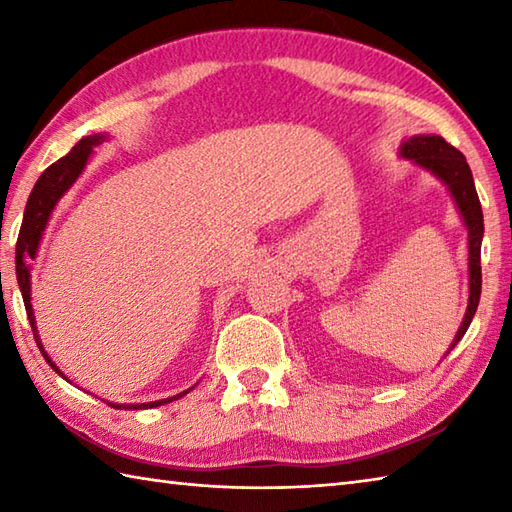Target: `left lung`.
Here are the masks:
<instances>
[{
  "instance_id": "left-lung-1",
  "label": "left lung",
  "mask_w": 512,
  "mask_h": 512,
  "mask_svg": "<svg viewBox=\"0 0 512 512\" xmlns=\"http://www.w3.org/2000/svg\"><path fill=\"white\" fill-rule=\"evenodd\" d=\"M400 156L409 158L420 165L422 169L431 171L433 176L440 178L447 184L449 193L453 195L455 204L462 220L469 228V308L462 319V325L449 350H453L462 336L469 330V325L475 317L477 303L482 295V266H480V253H482V237H484V215L482 204L477 198L473 173L469 162L462 156V151L449 145L442 136H411L400 145Z\"/></svg>"
}]
</instances>
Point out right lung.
<instances>
[{"label":"right lung","instance_id":"right-lung-1","mask_svg":"<svg viewBox=\"0 0 512 512\" xmlns=\"http://www.w3.org/2000/svg\"><path fill=\"white\" fill-rule=\"evenodd\" d=\"M105 138H107L105 134H94V136L81 138L79 143L72 147L68 156H63L57 162H52V165L41 173L39 180L35 182V189H32L30 198H28L26 211H24V222H21V231H19V237H17V257H15V262H17V284H19V290H21V297H24V306H26V314H28L32 334H35V341L39 345L43 358H46L48 365L57 374H61L59 367L52 363V358L48 356L46 350H43V345L39 341L35 312H32V303H30V266H28V262H30V259L37 257L39 242L43 237V231H46L54 206H57V202L63 198V193L68 191L72 184L76 182V178L81 176V171L85 169V165H88V160L92 156V147L101 145ZM184 394H189V389L182 391V394H178V396H173V398L143 402V405H114V402H110V405L114 409H151V407L165 405V402L176 400Z\"/></svg>","mask_w":512,"mask_h":512}]
</instances>
